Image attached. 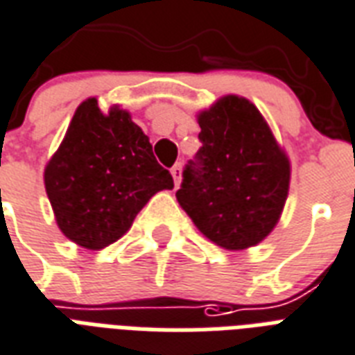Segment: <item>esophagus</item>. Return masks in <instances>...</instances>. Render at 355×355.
<instances>
[{"label": "esophagus", "mask_w": 355, "mask_h": 355, "mask_svg": "<svg viewBox=\"0 0 355 355\" xmlns=\"http://www.w3.org/2000/svg\"><path fill=\"white\" fill-rule=\"evenodd\" d=\"M172 178H174L175 187H180V183H181V164H175L174 168H172Z\"/></svg>", "instance_id": "esophagus-1"}]
</instances>
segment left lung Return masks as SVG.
<instances>
[{
    "label": "left lung",
    "instance_id": "left-lung-1",
    "mask_svg": "<svg viewBox=\"0 0 355 355\" xmlns=\"http://www.w3.org/2000/svg\"><path fill=\"white\" fill-rule=\"evenodd\" d=\"M202 148L183 170L178 202L194 226L226 250L252 248L276 227L291 163L259 109L237 94L198 112Z\"/></svg>",
    "mask_w": 355,
    "mask_h": 355
}]
</instances>
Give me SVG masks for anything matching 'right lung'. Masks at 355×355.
Segmentation results:
<instances>
[{
  "label": "right lung",
  "mask_w": 355,
  "mask_h": 355,
  "mask_svg": "<svg viewBox=\"0 0 355 355\" xmlns=\"http://www.w3.org/2000/svg\"><path fill=\"white\" fill-rule=\"evenodd\" d=\"M44 185L60 232L81 248L101 250L128 232L153 194L172 191L174 180L125 109L103 112L87 98L46 164Z\"/></svg>",
  "instance_id": "right-lung-1"
}]
</instances>
